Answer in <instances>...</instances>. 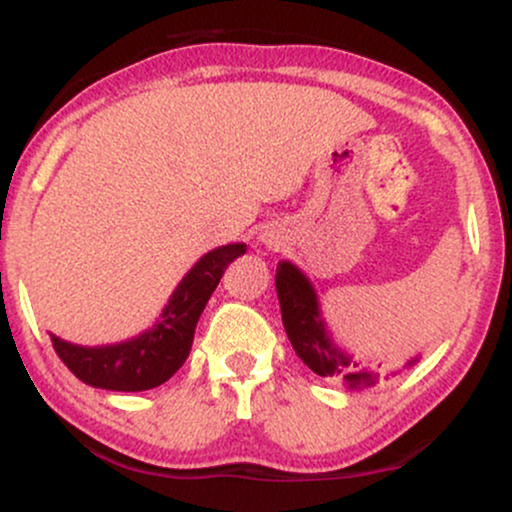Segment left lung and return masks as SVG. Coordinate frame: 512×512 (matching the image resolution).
Masks as SVG:
<instances>
[{"label":"left lung","mask_w":512,"mask_h":512,"mask_svg":"<svg viewBox=\"0 0 512 512\" xmlns=\"http://www.w3.org/2000/svg\"><path fill=\"white\" fill-rule=\"evenodd\" d=\"M274 279L284 330L305 366L322 378L342 380L349 390H361V387H373L378 383L380 375L375 370L366 368L349 351L334 344L332 334L322 320L320 301H317V293L308 276L296 264L284 260L276 264ZM416 361L419 358H411L407 368L414 366Z\"/></svg>","instance_id":"obj_1"}]
</instances>
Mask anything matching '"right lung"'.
<instances>
[{"mask_svg": "<svg viewBox=\"0 0 512 512\" xmlns=\"http://www.w3.org/2000/svg\"><path fill=\"white\" fill-rule=\"evenodd\" d=\"M245 250V243H228L199 257L175 286L156 325L137 337L105 346H81L50 334L57 356L81 383L101 390L142 392L163 385L190 356L204 305L228 264L245 255Z\"/></svg>", "mask_w": 512, "mask_h": 512, "instance_id": "1", "label": "right lung"}]
</instances>
